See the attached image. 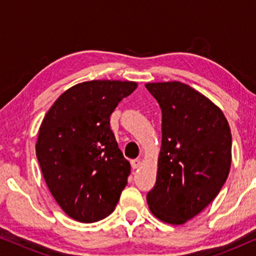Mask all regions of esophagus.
Segmentation results:
<instances>
[{"mask_svg": "<svg viewBox=\"0 0 256 256\" xmlns=\"http://www.w3.org/2000/svg\"><path fill=\"white\" fill-rule=\"evenodd\" d=\"M141 163H142V160H140V158H135V160H132V166L134 168V169H138V168L141 166Z\"/></svg>", "mask_w": 256, "mask_h": 256, "instance_id": "1", "label": "esophagus"}]
</instances>
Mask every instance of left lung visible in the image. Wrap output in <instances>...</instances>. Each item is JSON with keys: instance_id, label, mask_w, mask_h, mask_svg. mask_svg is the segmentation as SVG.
<instances>
[{"instance_id": "8db88e82", "label": "left lung", "mask_w": 256, "mask_h": 256, "mask_svg": "<svg viewBox=\"0 0 256 256\" xmlns=\"http://www.w3.org/2000/svg\"><path fill=\"white\" fill-rule=\"evenodd\" d=\"M162 110L156 184L146 196L157 219L183 225L216 197L228 177L232 134L222 110L180 82H148Z\"/></svg>"}]
</instances>
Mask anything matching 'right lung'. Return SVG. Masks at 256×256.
<instances>
[{"label": "right lung", "mask_w": 256, "mask_h": 256, "mask_svg": "<svg viewBox=\"0 0 256 256\" xmlns=\"http://www.w3.org/2000/svg\"><path fill=\"white\" fill-rule=\"evenodd\" d=\"M138 82L90 80L66 90L42 121L36 155L51 194L68 216L96 222L114 211L130 164L110 120Z\"/></svg>", "instance_id": "obj_1"}]
</instances>
